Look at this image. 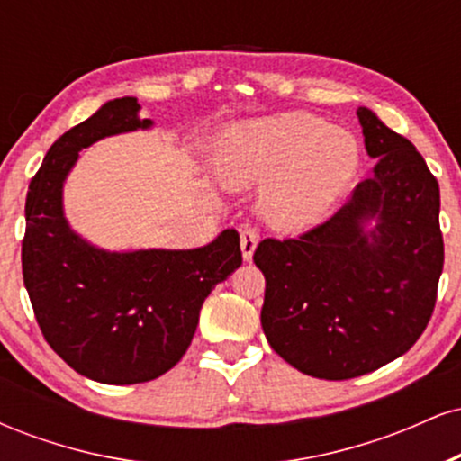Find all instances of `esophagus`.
<instances>
[{"label": "esophagus", "instance_id": "34e87169", "mask_svg": "<svg viewBox=\"0 0 461 461\" xmlns=\"http://www.w3.org/2000/svg\"><path fill=\"white\" fill-rule=\"evenodd\" d=\"M258 240H260V234H258L256 227H251V225L242 227V230H240V249H242V258H245V260H251V258H253V251H256Z\"/></svg>", "mask_w": 461, "mask_h": 461}]
</instances>
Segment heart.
I'll return each instance as SVG.
<instances>
[{"label": "heart", "instance_id": "heart-1", "mask_svg": "<svg viewBox=\"0 0 461 461\" xmlns=\"http://www.w3.org/2000/svg\"><path fill=\"white\" fill-rule=\"evenodd\" d=\"M216 173L230 186H264L275 227L308 230L347 193L359 151L351 134L310 113H285L231 128L216 149Z\"/></svg>", "mask_w": 461, "mask_h": 461}]
</instances>
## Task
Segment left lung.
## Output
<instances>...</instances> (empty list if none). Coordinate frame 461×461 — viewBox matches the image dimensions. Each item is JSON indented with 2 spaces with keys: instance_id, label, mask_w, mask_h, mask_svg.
<instances>
[{
  "instance_id": "8db88e82",
  "label": "left lung",
  "mask_w": 461,
  "mask_h": 461,
  "mask_svg": "<svg viewBox=\"0 0 461 461\" xmlns=\"http://www.w3.org/2000/svg\"><path fill=\"white\" fill-rule=\"evenodd\" d=\"M375 173L325 223L264 238L262 330L290 366L330 382L373 373L425 331L444 267L440 186L405 136L357 110ZM377 218L368 235L363 223Z\"/></svg>"
}]
</instances>
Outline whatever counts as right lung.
<instances>
[{"mask_svg":"<svg viewBox=\"0 0 461 461\" xmlns=\"http://www.w3.org/2000/svg\"><path fill=\"white\" fill-rule=\"evenodd\" d=\"M139 108L134 97L108 102L50 147L30 182L21 242L23 284L47 345L79 375L114 385L151 382L176 366L205 297L242 264L236 230L188 251L108 253L67 225L62 182L79 151L149 128Z\"/></svg>","mask_w":461,"mask_h":461,"instance_id":"obj_1","label":"right lung"}]
</instances>
